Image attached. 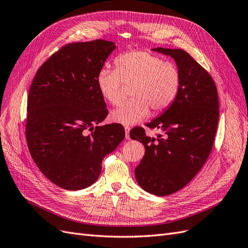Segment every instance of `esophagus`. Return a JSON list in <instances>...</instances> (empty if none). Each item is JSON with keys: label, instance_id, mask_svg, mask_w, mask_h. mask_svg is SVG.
<instances>
[{"label": "esophagus", "instance_id": "34e87169", "mask_svg": "<svg viewBox=\"0 0 248 248\" xmlns=\"http://www.w3.org/2000/svg\"><path fill=\"white\" fill-rule=\"evenodd\" d=\"M124 129H125V133H126V140H130V137H129L130 127H129V126H125Z\"/></svg>", "mask_w": 248, "mask_h": 248}]
</instances>
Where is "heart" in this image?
<instances>
[{"mask_svg":"<svg viewBox=\"0 0 248 248\" xmlns=\"http://www.w3.org/2000/svg\"><path fill=\"white\" fill-rule=\"evenodd\" d=\"M117 70L101 69L97 74V87L102 97L112 106L123 99V82L133 85L131 100L123 102L110 112L114 122L130 126L155 112L167 109L175 101L181 77L174 64L148 51L134 50L116 59Z\"/></svg>","mask_w":248,"mask_h":248,"instance_id":"heart-1","label":"heart"}]
</instances>
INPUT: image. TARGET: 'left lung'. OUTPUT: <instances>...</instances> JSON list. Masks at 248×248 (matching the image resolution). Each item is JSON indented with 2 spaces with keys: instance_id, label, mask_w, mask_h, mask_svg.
Instances as JSON below:
<instances>
[{
  "instance_id": "obj_1",
  "label": "left lung",
  "mask_w": 248,
  "mask_h": 248,
  "mask_svg": "<svg viewBox=\"0 0 248 248\" xmlns=\"http://www.w3.org/2000/svg\"><path fill=\"white\" fill-rule=\"evenodd\" d=\"M174 59L181 77L175 101L147 126L160 129L155 138L137 128L132 140L141 141L145 155L134 170L138 184L155 196H168L188 184L204 166L213 147L219 103L214 80L182 49L157 47Z\"/></svg>"
}]
</instances>
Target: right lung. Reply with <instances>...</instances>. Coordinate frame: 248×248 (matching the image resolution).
<instances>
[{
    "mask_svg": "<svg viewBox=\"0 0 248 248\" xmlns=\"http://www.w3.org/2000/svg\"><path fill=\"white\" fill-rule=\"evenodd\" d=\"M115 49V42L101 39L67 44L40 67L30 88V153L61 188L78 190L95 183L102 159L125 138L121 124L99 126L108 111L96 78Z\"/></svg>",
    "mask_w": 248,
    "mask_h": 248,
    "instance_id": "add662e5",
    "label": "right lung"
}]
</instances>
